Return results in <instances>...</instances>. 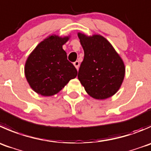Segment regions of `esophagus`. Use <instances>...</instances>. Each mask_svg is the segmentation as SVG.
Masks as SVG:
<instances>
[{
	"label": "esophagus",
	"instance_id": "1",
	"mask_svg": "<svg viewBox=\"0 0 151 151\" xmlns=\"http://www.w3.org/2000/svg\"><path fill=\"white\" fill-rule=\"evenodd\" d=\"M74 66H75V68H77V69H78L79 66H80V62L77 60L75 61V62L74 63Z\"/></svg>",
	"mask_w": 151,
	"mask_h": 151
}]
</instances>
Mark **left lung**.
<instances>
[{"mask_svg": "<svg viewBox=\"0 0 151 151\" xmlns=\"http://www.w3.org/2000/svg\"><path fill=\"white\" fill-rule=\"evenodd\" d=\"M84 50L78 79L91 97L105 99L117 92L125 77L122 58L112 45L99 35L77 34Z\"/></svg>", "mask_w": 151, "mask_h": 151, "instance_id": "1", "label": "left lung"}]
</instances>
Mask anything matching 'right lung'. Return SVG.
<instances>
[{
    "instance_id": "right-lung-1",
    "label": "right lung",
    "mask_w": 151,
    "mask_h": 151,
    "mask_svg": "<svg viewBox=\"0 0 151 151\" xmlns=\"http://www.w3.org/2000/svg\"><path fill=\"white\" fill-rule=\"evenodd\" d=\"M69 36L51 35L36 46L25 64V76L29 86L42 96H53L62 90L77 71L67 60L63 46Z\"/></svg>"
}]
</instances>
